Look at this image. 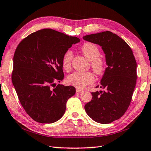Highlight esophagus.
Returning <instances> with one entry per match:
<instances>
[{"mask_svg": "<svg viewBox=\"0 0 151 151\" xmlns=\"http://www.w3.org/2000/svg\"><path fill=\"white\" fill-rule=\"evenodd\" d=\"M76 93H83L84 92V91H82V90H78V89H77L76 90Z\"/></svg>", "mask_w": 151, "mask_h": 151, "instance_id": "obj_1", "label": "esophagus"}]
</instances>
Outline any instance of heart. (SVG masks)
<instances>
[{
    "instance_id": "b5f03b06",
    "label": "heart",
    "mask_w": 151,
    "mask_h": 151,
    "mask_svg": "<svg viewBox=\"0 0 151 151\" xmlns=\"http://www.w3.org/2000/svg\"><path fill=\"white\" fill-rule=\"evenodd\" d=\"M81 50L85 58L90 61V65L93 71L97 75H103L106 69V62L100 55L99 47L93 43L86 42L81 46ZM73 56L72 51L69 50L64 53L62 57V67L66 71H69L71 69ZM94 81L95 77L91 72H75L68 76L67 78L68 84L78 89H82L86 86L92 84Z\"/></svg>"
}]
</instances>
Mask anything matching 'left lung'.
<instances>
[{
  "instance_id": "left-lung-1",
  "label": "left lung",
  "mask_w": 151,
  "mask_h": 151,
  "mask_svg": "<svg viewBox=\"0 0 151 151\" xmlns=\"http://www.w3.org/2000/svg\"><path fill=\"white\" fill-rule=\"evenodd\" d=\"M83 38L101 47L107 65L100 82L103 90L91 92L92 99L85 105V111L97 122L111 123L122 117L130 104L136 85V61L128 44L111 31Z\"/></svg>"
}]
</instances>
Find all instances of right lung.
<instances>
[{
	"label": "right lung",
	"instance_id": "add662e5",
	"mask_svg": "<svg viewBox=\"0 0 151 151\" xmlns=\"http://www.w3.org/2000/svg\"><path fill=\"white\" fill-rule=\"evenodd\" d=\"M79 42L76 37L44 29L28 35L17 46L12 81L22 107L36 122L51 124L60 120L67 100L75 94L74 86H56L55 82L64 78V53Z\"/></svg>",
	"mask_w": 151,
	"mask_h": 151
}]
</instances>
